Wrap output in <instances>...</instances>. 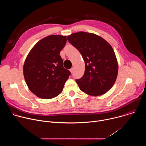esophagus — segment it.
<instances>
[{"label": "esophagus", "instance_id": "obj_1", "mask_svg": "<svg viewBox=\"0 0 146 146\" xmlns=\"http://www.w3.org/2000/svg\"><path fill=\"white\" fill-rule=\"evenodd\" d=\"M70 71L71 73H72L73 71V68H72L70 69Z\"/></svg>", "mask_w": 146, "mask_h": 146}]
</instances>
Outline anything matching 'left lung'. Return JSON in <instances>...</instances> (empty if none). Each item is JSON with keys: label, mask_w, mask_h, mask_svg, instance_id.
Masks as SVG:
<instances>
[{"label": "left lung", "mask_w": 146, "mask_h": 146, "mask_svg": "<svg viewBox=\"0 0 146 146\" xmlns=\"http://www.w3.org/2000/svg\"><path fill=\"white\" fill-rule=\"evenodd\" d=\"M85 62L83 76L77 79L80 89L91 96H99L109 91L115 82L118 65L111 45L99 36L86 32L68 36Z\"/></svg>", "instance_id": "1"}]
</instances>
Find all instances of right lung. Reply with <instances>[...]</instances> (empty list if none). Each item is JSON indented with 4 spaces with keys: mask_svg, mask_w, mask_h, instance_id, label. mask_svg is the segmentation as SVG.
Masks as SVG:
<instances>
[{
    "mask_svg": "<svg viewBox=\"0 0 146 146\" xmlns=\"http://www.w3.org/2000/svg\"><path fill=\"white\" fill-rule=\"evenodd\" d=\"M66 41V36H48L38 41L25 59V80L30 91L40 98L48 99L59 95L70 75L64 68L59 55Z\"/></svg>",
    "mask_w": 146,
    "mask_h": 146,
    "instance_id": "obj_1",
    "label": "right lung"
}]
</instances>
